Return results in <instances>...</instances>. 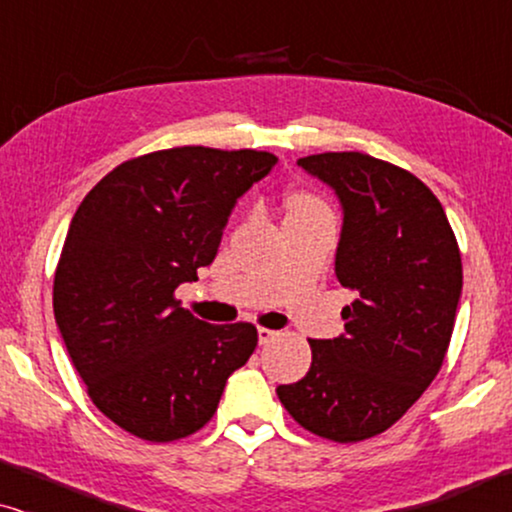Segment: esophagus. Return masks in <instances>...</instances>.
Instances as JSON below:
<instances>
[{"mask_svg":"<svg viewBox=\"0 0 512 512\" xmlns=\"http://www.w3.org/2000/svg\"><path fill=\"white\" fill-rule=\"evenodd\" d=\"M277 331H272V328H258V342H261V345H268L270 340H275L277 338Z\"/></svg>","mask_w":512,"mask_h":512,"instance_id":"1","label":"esophagus"}]
</instances>
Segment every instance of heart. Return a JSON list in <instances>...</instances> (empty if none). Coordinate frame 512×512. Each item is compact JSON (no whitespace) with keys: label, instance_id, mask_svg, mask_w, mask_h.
I'll use <instances>...</instances> for the list:
<instances>
[{"label":"heart","instance_id":"obj_1","mask_svg":"<svg viewBox=\"0 0 512 512\" xmlns=\"http://www.w3.org/2000/svg\"><path fill=\"white\" fill-rule=\"evenodd\" d=\"M326 202L310 191H291L286 195V221L310 219V216H326Z\"/></svg>","mask_w":512,"mask_h":512}]
</instances>
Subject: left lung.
<instances>
[{
    "label": "left lung",
    "mask_w": 512,
    "mask_h": 512,
    "mask_svg": "<svg viewBox=\"0 0 512 512\" xmlns=\"http://www.w3.org/2000/svg\"><path fill=\"white\" fill-rule=\"evenodd\" d=\"M342 205L335 277L354 291L345 333L310 340L303 380L279 401L314 436L359 443L408 412L443 366L461 296V254L431 188L359 151L300 158Z\"/></svg>",
    "instance_id": "1"
}]
</instances>
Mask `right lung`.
<instances>
[{
	"mask_svg": "<svg viewBox=\"0 0 512 512\" xmlns=\"http://www.w3.org/2000/svg\"><path fill=\"white\" fill-rule=\"evenodd\" d=\"M268 151L177 146L125 160L76 209L53 282L69 359L102 415L149 443L200 431L254 354V324L214 326L174 296L214 261Z\"/></svg>",
	"mask_w": 512,
	"mask_h": 512,
	"instance_id": "1",
	"label": "right lung"
}]
</instances>
